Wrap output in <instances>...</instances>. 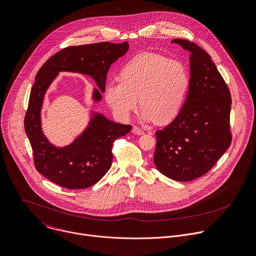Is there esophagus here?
Listing matches in <instances>:
<instances>
[{
  "label": "esophagus",
  "instance_id": "1",
  "mask_svg": "<svg viewBox=\"0 0 256 256\" xmlns=\"http://www.w3.org/2000/svg\"><path fill=\"white\" fill-rule=\"evenodd\" d=\"M132 132L136 134H138V136L144 134V130L142 128H140L138 126H134L132 128Z\"/></svg>",
  "mask_w": 256,
  "mask_h": 256
}]
</instances>
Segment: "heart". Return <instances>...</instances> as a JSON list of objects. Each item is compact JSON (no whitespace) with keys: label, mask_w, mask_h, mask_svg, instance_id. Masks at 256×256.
Listing matches in <instances>:
<instances>
[{"label":"heart","mask_w":256,"mask_h":256,"mask_svg":"<svg viewBox=\"0 0 256 256\" xmlns=\"http://www.w3.org/2000/svg\"><path fill=\"white\" fill-rule=\"evenodd\" d=\"M189 86V70L182 61L142 53L122 68L120 80L108 83L104 96L122 120L130 118L140 98L142 118L166 124L179 114Z\"/></svg>","instance_id":"obj_1"}]
</instances>
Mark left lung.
I'll return each instance as SVG.
<instances>
[{
    "label": "left lung",
    "mask_w": 256,
    "mask_h": 256,
    "mask_svg": "<svg viewBox=\"0 0 256 256\" xmlns=\"http://www.w3.org/2000/svg\"><path fill=\"white\" fill-rule=\"evenodd\" d=\"M190 55V86L177 118L156 132L154 162L166 177L187 182L205 175L231 144V96L211 56L197 44L174 39Z\"/></svg>",
    "instance_id": "8db88e82"
}]
</instances>
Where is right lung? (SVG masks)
<instances>
[{"label":"right lung","mask_w":256,"mask_h":256,"mask_svg":"<svg viewBox=\"0 0 256 256\" xmlns=\"http://www.w3.org/2000/svg\"><path fill=\"white\" fill-rule=\"evenodd\" d=\"M128 50V43L110 42L66 47L50 57L39 69L32 86L25 116V132L30 140L37 171L66 189H85L96 184L112 166V144L132 126L116 124L92 112L85 130L72 144L59 148L49 142L41 128V108L51 82L61 71L90 75L100 90L94 100H102L110 65Z\"/></svg>","instance_id":"obj_1"}]
</instances>
